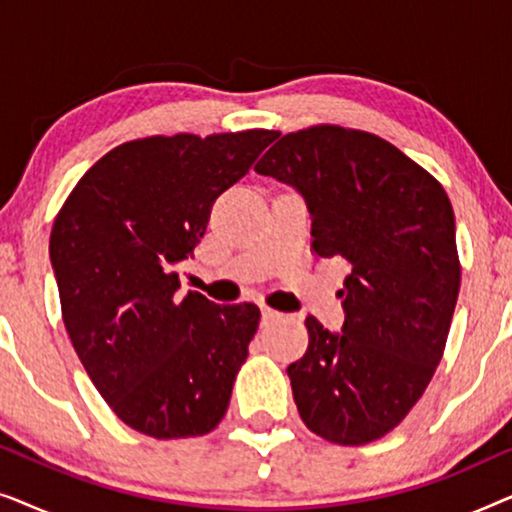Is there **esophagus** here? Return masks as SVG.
<instances>
[{
  "label": "esophagus",
  "instance_id": "esophagus-1",
  "mask_svg": "<svg viewBox=\"0 0 512 512\" xmlns=\"http://www.w3.org/2000/svg\"><path fill=\"white\" fill-rule=\"evenodd\" d=\"M261 317H263V324H270V321L279 319V317H282V314H279L277 310H272V307H268V305H263L261 307Z\"/></svg>",
  "mask_w": 512,
  "mask_h": 512
}]
</instances>
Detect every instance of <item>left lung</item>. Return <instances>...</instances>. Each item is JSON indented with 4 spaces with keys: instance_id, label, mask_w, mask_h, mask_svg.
<instances>
[{
    "instance_id": "8db88e82",
    "label": "left lung",
    "mask_w": 512,
    "mask_h": 512,
    "mask_svg": "<svg viewBox=\"0 0 512 512\" xmlns=\"http://www.w3.org/2000/svg\"><path fill=\"white\" fill-rule=\"evenodd\" d=\"M254 170L296 188L312 249L352 265L342 333L305 319L310 345L286 368L305 426L366 445L429 387L450 333L461 265L445 188L387 139L340 125L289 132Z\"/></svg>"
}]
</instances>
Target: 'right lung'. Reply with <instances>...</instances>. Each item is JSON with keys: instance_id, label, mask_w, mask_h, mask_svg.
I'll return each mask as SVG.
<instances>
[{"instance_id": "add662e5", "label": "right lung", "mask_w": 512, "mask_h": 512, "mask_svg": "<svg viewBox=\"0 0 512 512\" xmlns=\"http://www.w3.org/2000/svg\"><path fill=\"white\" fill-rule=\"evenodd\" d=\"M275 130L132 139L79 179L51 230L62 321L109 408L144 436H205L226 415L261 310L179 293L214 200Z\"/></svg>"}]
</instances>
